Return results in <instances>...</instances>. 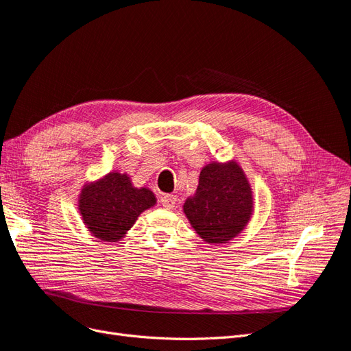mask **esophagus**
I'll return each mask as SVG.
<instances>
[{
	"label": "esophagus",
	"mask_w": 351,
	"mask_h": 351,
	"mask_svg": "<svg viewBox=\"0 0 351 351\" xmlns=\"http://www.w3.org/2000/svg\"><path fill=\"white\" fill-rule=\"evenodd\" d=\"M177 196L176 195H164L162 197H161V204L162 206L165 208V209H174L176 208V204H177Z\"/></svg>",
	"instance_id": "obj_1"
}]
</instances>
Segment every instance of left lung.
<instances>
[{
    "mask_svg": "<svg viewBox=\"0 0 351 351\" xmlns=\"http://www.w3.org/2000/svg\"><path fill=\"white\" fill-rule=\"evenodd\" d=\"M183 209L206 243L223 244L235 238L252 215V191L243 168L234 161L203 167L195 196Z\"/></svg>",
    "mask_w": 351,
    "mask_h": 351,
    "instance_id": "left-lung-1",
    "label": "left lung"
}]
</instances>
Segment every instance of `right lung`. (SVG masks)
<instances>
[{
    "instance_id": "1",
    "label": "right lung",
    "mask_w": 351,
    "mask_h": 351,
    "mask_svg": "<svg viewBox=\"0 0 351 351\" xmlns=\"http://www.w3.org/2000/svg\"><path fill=\"white\" fill-rule=\"evenodd\" d=\"M155 202L154 193L149 189L132 186L128 174L108 173L95 183L84 186L78 209L95 238L116 243Z\"/></svg>"
}]
</instances>
